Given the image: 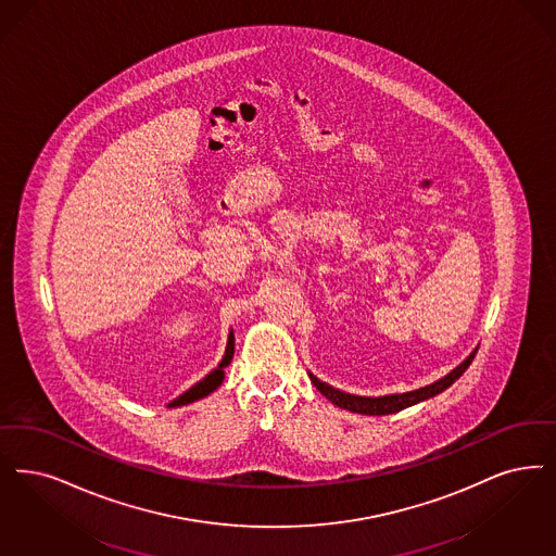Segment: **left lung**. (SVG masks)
Returning a JSON list of instances; mask_svg holds the SVG:
<instances>
[{
	"label": "left lung",
	"mask_w": 556,
	"mask_h": 556,
	"mask_svg": "<svg viewBox=\"0 0 556 556\" xmlns=\"http://www.w3.org/2000/svg\"><path fill=\"white\" fill-rule=\"evenodd\" d=\"M476 356V352L471 356L467 357L466 362H462L453 372H448L446 377L422 387L418 391H409V393H401V395H384V397H357V395H350V393H343L339 389L329 387L327 382L318 380V378L311 375V380L314 382V387L327 397L329 401H333L334 405H339L341 409H350L354 414H364V416H387V414H397L401 409L409 407V405H416L424 400H430L439 393H443L446 387H451L457 378L462 377L467 370V366L471 364V359Z\"/></svg>",
	"instance_id": "1"
}]
</instances>
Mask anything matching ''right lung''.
<instances>
[{"mask_svg": "<svg viewBox=\"0 0 556 556\" xmlns=\"http://www.w3.org/2000/svg\"><path fill=\"white\" fill-rule=\"evenodd\" d=\"M231 357H233V334L229 333V341H227V350H225V356H223L222 364H219V368L217 370H213L211 375H206V377L200 380L199 384H194L190 391H186L184 395H179L178 400L174 401V403H169V407H176V405H186V403H192V401L202 400V397H206L208 393H213L219 384L223 382V368L231 362Z\"/></svg>", "mask_w": 556, "mask_h": 556, "instance_id": "obj_1", "label": "right lung"}]
</instances>
